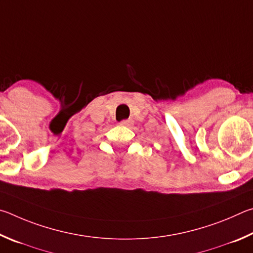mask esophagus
Returning <instances> with one entry per match:
<instances>
[{
  "mask_svg": "<svg viewBox=\"0 0 253 253\" xmlns=\"http://www.w3.org/2000/svg\"><path fill=\"white\" fill-rule=\"evenodd\" d=\"M132 123H133V121H132L131 119H127V120H123V121L120 122V126H131Z\"/></svg>",
  "mask_w": 253,
  "mask_h": 253,
  "instance_id": "esophagus-1",
  "label": "esophagus"
}]
</instances>
